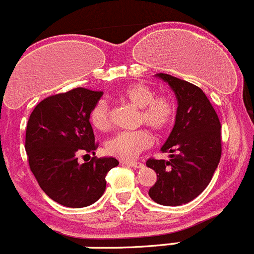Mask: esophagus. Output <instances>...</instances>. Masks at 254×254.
Masks as SVG:
<instances>
[{
  "mask_svg": "<svg viewBox=\"0 0 254 254\" xmlns=\"http://www.w3.org/2000/svg\"><path fill=\"white\" fill-rule=\"evenodd\" d=\"M122 164H127L132 168H143L144 164L141 162H127V160H122Z\"/></svg>",
  "mask_w": 254,
  "mask_h": 254,
  "instance_id": "34e87169",
  "label": "esophagus"
}]
</instances>
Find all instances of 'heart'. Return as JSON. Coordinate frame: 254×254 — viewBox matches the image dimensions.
Returning a JSON list of instances; mask_svg holds the SVG:
<instances>
[{"instance_id": "obj_1", "label": "heart", "mask_w": 254, "mask_h": 254, "mask_svg": "<svg viewBox=\"0 0 254 254\" xmlns=\"http://www.w3.org/2000/svg\"><path fill=\"white\" fill-rule=\"evenodd\" d=\"M120 99L139 109L138 124H146L156 131L165 130L170 127L175 118V104L167 95H154V91L141 82H134L120 92ZM90 122L98 130L108 129L110 124L109 106L100 101L94 106L90 114ZM153 143L150 132L145 129L135 131L118 132L111 136L105 144V149L110 155L124 160H131L144 149Z\"/></svg>"}]
</instances>
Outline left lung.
I'll use <instances>...</instances> for the list:
<instances>
[{
  "mask_svg": "<svg viewBox=\"0 0 254 254\" xmlns=\"http://www.w3.org/2000/svg\"><path fill=\"white\" fill-rule=\"evenodd\" d=\"M155 77L169 85L178 108L174 127L160 149L170 159L146 162L158 177L149 196L158 204L175 207L196 198L212 181L222 155L220 123L202 89L167 73Z\"/></svg>",
  "mask_w": 254,
  "mask_h": 254,
  "instance_id": "left-lung-1",
  "label": "left lung"
}]
</instances>
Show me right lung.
<instances>
[{"label":"right lung","mask_w":254,"mask_h":254,"mask_svg":"<svg viewBox=\"0 0 254 254\" xmlns=\"http://www.w3.org/2000/svg\"><path fill=\"white\" fill-rule=\"evenodd\" d=\"M101 96L84 87L54 95L37 104L28 119L25 149L31 172L46 195L65 207L96 202L106 189L108 172L119 165L113 156L77 162L80 153L95 154L90 114Z\"/></svg>","instance_id":"1"}]
</instances>
